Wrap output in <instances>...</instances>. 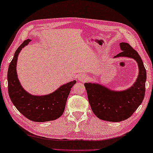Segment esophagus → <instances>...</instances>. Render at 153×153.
Wrapping results in <instances>:
<instances>
[{
    "mask_svg": "<svg viewBox=\"0 0 153 153\" xmlns=\"http://www.w3.org/2000/svg\"><path fill=\"white\" fill-rule=\"evenodd\" d=\"M78 79L80 81H85L87 80V77L85 74H81L78 76Z\"/></svg>",
    "mask_w": 153,
    "mask_h": 153,
    "instance_id": "1",
    "label": "esophagus"
}]
</instances>
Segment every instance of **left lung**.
I'll return each instance as SVG.
<instances>
[{
    "instance_id": "1",
    "label": "left lung",
    "mask_w": 153,
    "mask_h": 153,
    "mask_svg": "<svg viewBox=\"0 0 153 153\" xmlns=\"http://www.w3.org/2000/svg\"><path fill=\"white\" fill-rule=\"evenodd\" d=\"M121 52L115 56L131 57L137 62L139 75L134 85L122 91H114L100 84L85 83L91 110L100 119L120 122L129 118L143 101L146 72L143 62L136 50L127 42L120 43Z\"/></svg>"
}]
</instances>
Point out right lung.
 I'll list each match as a JSON object with an SVG mask.
<instances>
[{"label": "right lung", "instance_id": "add662e5", "mask_svg": "<svg viewBox=\"0 0 153 153\" xmlns=\"http://www.w3.org/2000/svg\"><path fill=\"white\" fill-rule=\"evenodd\" d=\"M30 41V39L26 40L17 48L9 66L7 80L10 99L20 113L29 120L34 122L53 121L63 114L68 97L76 81L63 85L53 93L47 96H32L25 91L17 78L16 64L20 51Z\"/></svg>", "mask_w": 153, "mask_h": 153}]
</instances>
